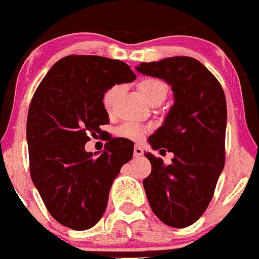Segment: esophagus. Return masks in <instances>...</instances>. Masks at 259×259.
Listing matches in <instances>:
<instances>
[{"label":"esophagus","mask_w":259,"mask_h":259,"mask_svg":"<svg viewBox=\"0 0 259 259\" xmlns=\"http://www.w3.org/2000/svg\"><path fill=\"white\" fill-rule=\"evenodd\" d=\"M143 149H141L140 146L139 145H136L134 148V154H135V157H141V155H143Z\"/></svg>","instance_id":"obj_1"}]
</instances>
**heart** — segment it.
Segmentation results:
<instances>
[{
	"mask_svg": "<svg viewBox=\"0 0 259 259\" xmlns=\"http://www.w3.org/2000/svg\"><path fill=\"white\" fill-rule=\"evenodd\" d=\"M137 89H139V92L143 96L144 100L149 105L155 104V102H163L167 92H168L166 83L162 81L161 79H157V77H145V79L140 80L137 83ZM119 93H120V87L119 85L110 87L105 92L104 97H102V104L107 111H111ZM143 128L139 127L137 124H132V123L122 125L118 130L119 136L127 137V139H137L143 135Z\"/></svg>",
	"mask_w": 259,
	"mask_h": 259,
	"instance_id": "1",
	"label": "heart"
}]
</instances>
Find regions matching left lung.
Wrapping results in <instances>:
<instances>
[{
    "label": "left lung",
    "instance_id": "obj_1",
    "mask_svg": "<svg viewBox=\"0 0 259 259\" xmlns=\"http://www.w3.org/2000/svg\"><path fill=\"white\" fill-rule=\"evenodd\" d=\"M136 70L164 80L174 93L163 124L148 139L153 149L174 153V158L164 164L161 158L145 153L152 164V172L143 182L146 197L164 224L188 227L209 206L223 171L226 96L217 77L191 57L143 62Z\"/></svg>",
    "mask_w": 259,
    "mask_h": 259
}]
</instances>
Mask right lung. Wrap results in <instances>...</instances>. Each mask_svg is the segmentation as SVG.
Returning <instances> with one entry per match:
<instances>
[{
    "instance_id": "add662e5",
    "label": "right lung",
    "mask_w": 259,
    "mask_h": 259,
    "mask_svg": "<svg viewBox=\"0 0 259 259\" xmlns=\"http://www.w3.org/2000/svg\"><path fill=\"white\" fill-rule=\"evenodd\" d=\"M127 63L98 56H67L54 63L36 89L27 118L32 182L53 218L89 230L106 210L109 192L134 145L110 139L102 153L84 149L109 123L102 97L110 87L131 83Z\"/></svg>"
}]
</instances>
